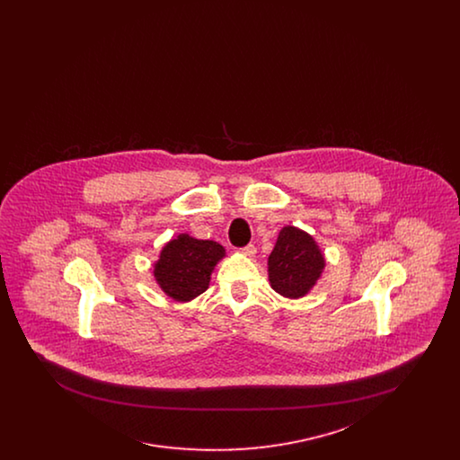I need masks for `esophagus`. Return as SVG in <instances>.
<instances>
[{
  "label": "esophagus",
  "instance_id": "esophagus-1",
  "mask_svg": "<svg viewBox=\"0 0 460 460\" xmlns=\"http://www.w3.org/2000/svg\"><path fill=\"white\" fill-rule=\"evenodd\" d=\"M241 253H243L244 257H255V253H257V248H255L253 244H248V246L241 248Z\"/></svg>",
  "mask_w": 460,
  "mask_h": 460
}]
</instances>
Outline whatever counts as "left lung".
<instances>
[{
    "instance_id": "obj_1",
    "label": "left lung",
    "mask_w": 460,
    "mask_h": 460,
    "mask_svg": "<svg viewBox=\"0 0 460 460\" xmlns=\"http://www.w3.org/2000/svg\"><path fill=\"white\" fill-rule=\"evenodd\" d=\"M326 269V257L304 229L285 226L267 259L270 288L288 300L306 296Z\"/></svg>"
}]
</instances>
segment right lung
<instances>
[{"instance_id":"right-lung-1","label":"right lung","mask_w":460,"mask_h":460,"mask_svg":"<svg viewBox=\"0 0 460 460\" xmlns=\"http://www.w3.org/2000/svg\"><path fill=\"white\" fill-rule=\"evenodd\" d=\"M224 257L226 248L217 241L181 233L162 246L154 263L155 281L174 302H191L208 289L212 272Z\"/></svg>"}]
</instances>
